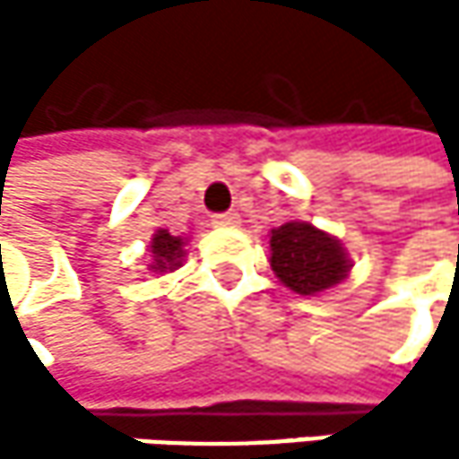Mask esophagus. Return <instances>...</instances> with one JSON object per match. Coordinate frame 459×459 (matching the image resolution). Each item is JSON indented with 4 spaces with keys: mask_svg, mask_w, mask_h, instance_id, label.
Returning <instances> with one entry per match:
<instances>
[{
    "mask_svg": "<svg viewBox=\"0 0 459 459\" xmlns=\"http://www.w3.org/2000/svg\"><path fill=\"white\" fill-rule=\"evenodd\" d=\"M238 212H221V215H212V226H238Z\"/></svg>",
    "mask_w": 459,
    "mask_h": 459,
    "instance_id": "obj_1",
    "label": "esophagus"
}]
</instances>
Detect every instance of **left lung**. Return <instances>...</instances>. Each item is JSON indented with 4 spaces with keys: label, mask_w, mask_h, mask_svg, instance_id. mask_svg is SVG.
<instances>
[{
    "label": "left lung",
    "mask_w": 459,
    "mask_h": 459,
    "mask_svg": "<svg viewBox=\"0 0 459 459\" xmlns=\"http://www.w3.org/2000/svg\"><path fill=\"white\" fill-rule=\"evenodd\" d=\"M271 268L298 295H316L348 276V257L337 238L311 223H284L271 230Z\"/></svg>",
    "instance_id": "8db88e82"
}]
</instances>
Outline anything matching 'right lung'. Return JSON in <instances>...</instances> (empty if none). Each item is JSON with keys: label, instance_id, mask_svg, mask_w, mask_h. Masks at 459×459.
Masks as SVG:
<instances>
[{"label": "right lung", "instance_id": "obj_1", "mask_svg": "<svg viewBox=\"0 0 459 459\" xmlns=\"http://www.w3.org/2000/svg\"><path fill=\"white\" fill-rule=\"evenodd\" d=\"M151 252H153V265L156 271H164V268H178L180 265V257H183V238L178 236H169L167 230H156L153 233V241H151Z\"/></svg>", "mask_w": 459, "mask_h": 459}]
</instances>
